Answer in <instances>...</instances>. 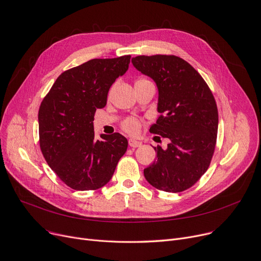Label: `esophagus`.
<instances>
[{
  "instance_id": "esophagus-1",
  "label": "esophagus",
  "mask_w": 261,
  "mask_h": 261,
  "mask_svg": "<svg viewBox=\"0 0 261 261\" xmlns=\"http://www.w3.org/2000/svg\"><path fill=\"white\" fill-rule=\"evenodd\" d=\"M141 142L140 141H138V140H135V139H129L128 140V145L130 146V147H133V148H135V147H139V146H141Z\"/></svg>"
}]
</instances>
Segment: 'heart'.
<instances>
[{
  "mask_svg": "<svg viewBox=\"0 0 261 261\" xmlns=\"http://www.w3.org/2000/svg\"><path fill=\"white\" fill-rule=\"evenodd\" d=\"M139 81H147L144 79H141ZM122 129L124 132H126L129 135H138L141 130L142 127V123L140 122V120H138L137 118L134 117H129L127 119H125L123 122H122Z\"/></svg>",
  "mask_w": 261,
  "mask_h": 261,
  "instance_id": "1",
  "label": "heart"
}]
</instances>
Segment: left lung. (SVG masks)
<instances>
[{"mask_svg": "<svg viewBox=\"0 0 261 261\" xmlns=\"http://www.w3.org/2000/svg\"><path fill=\"white\" fill-rule=\"evenodd\" d=\"M132 63L158 87L161 115L149 132L170 140L165 149L154 147L157 157L144 170V177L160 191H186L206 172L215 150L218 130L215 98L199 72L179 57L138 56Z\"/></svg>", "mask_w": 261, "mask_h": 261, "instance_id": "left-lung-1", "label": "left lung"}]
</instances>
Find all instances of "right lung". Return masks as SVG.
<instances>
[{"label": "right lung", "instance_id": "right-lung-1", "mask_svg": "<svg viewBox=\"0 0 261 261\" xmlns=\"http://www.w3.org/2000/svg\"><path fill=\"white\" fill-rule=\"evenodd\" d=\"M130 56L93 59L61 73L39 110L42 154L57 176L75 191L109 182L127 139L119 133L96 139L94 116L106 105L113 83L128 69Z\"/></svg>", "mask_w": 261, "mask_h": 261}]
</instances>
